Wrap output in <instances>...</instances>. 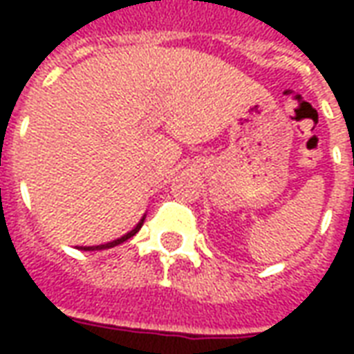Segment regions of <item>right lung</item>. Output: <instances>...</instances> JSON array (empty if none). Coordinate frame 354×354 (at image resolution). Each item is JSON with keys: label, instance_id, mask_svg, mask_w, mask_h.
I'll return each instance as SVG.
<instances>
[{"label": "right lung", "instance_id": "add662e5", "mask_svg": "<svg viewBox=\"0 0 354 354\" xmlns=\"http://www.w3.org/2000/svg\"><path fill=\"white\" fill-rule=\"evenodd\" d=\"M142 223H144V218L140 220L138 225H136L134 230L129 231V233H127V235H123L121 239H115V241H111V243H106V245H100V246H85V248H81V250H106V248H113V246L121 245V243H124V241H129L131 237H134V235H136V233L140 231V227H142Z\"/></svg>", "mask_w": 354, "mask_h": 354}]
</instances>
